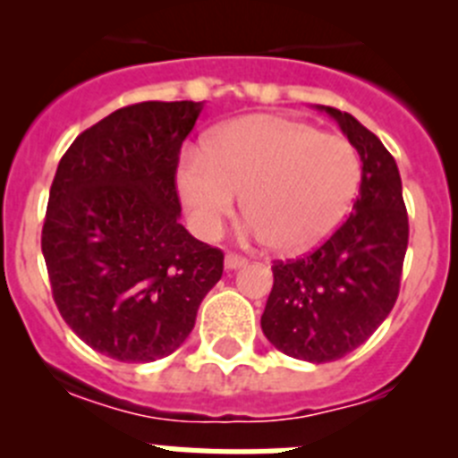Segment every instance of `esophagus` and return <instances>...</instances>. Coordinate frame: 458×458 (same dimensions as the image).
I'll return each instance as SVG.
<instances>
[{
  "label": "esophagus",
  "mask_w": 458,
  "mask_h": 458,
  "mask_svg": "<svg viewBox=\"0 0 458 458\" xmlns=\"http://www.w3.org/2000/svg\"><path fill=\"white\" fill-rule=\"evenodd\" d=\"M248 264V259L245 257H241V254H233V252H229L225 257V266L229 270H236V268H242V266Z\"/></svg>",
  "instance_id": "1"
}]
</instances>
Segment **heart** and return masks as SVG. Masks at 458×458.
Segmentation results:
<instances>
[{
  "mask_svg": "<svg viewBox=\"0 0 458 458\" xmlns=\"http://www.w3.org/2000/svg\"><path fill=\"white\" fill-rule=\"evenodd\" d=\"M360 181L362 160L349 140L275 114L229 121L206 140L204 156L188 153L176 172L197 233L216 238L242 194L250 232L277 254L321 245L353 206Z\"/></svg>",
  "mask_w": 458,
  "mask_h": 458,
  "instance_id": "obj_1",
  "label": "heart"
}]
</instances>
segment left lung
Segmentation results:
<instances>
[{
	"label": "left lung",
	"mask_w": 458,
	"mask_h": 458,
	"mask_svg": "<svg viewBox=\"0 0 458 458\" xmlns=\"http://www.w3.org/2000/svg\"><path fill=\"white\" fill-rule=\"evenodd\" d=\"M360 153L353 213L311 254L273 266L261 330L275 349L305 362H333L386 321L399 295L408 248L402 176L383 141L349 112L318 105Z\"/></svg>",
	"instance_id": "obj_1"
}]
</instances>
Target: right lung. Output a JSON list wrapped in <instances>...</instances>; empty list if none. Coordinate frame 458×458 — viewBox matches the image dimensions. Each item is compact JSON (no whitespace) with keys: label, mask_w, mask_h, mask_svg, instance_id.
<instances>
[{"label":"right lung","mask_w":458,"mask_h":458,"mask_svg":"<svg viewBox=\"0 0 458 458\" xmlns=\"http://www.w3.org/2000/svg\"><path fill=\"white\" fill-rule=\"evenodd\" d=\"M204 103H137L78 135L56 167L40 248L71 330L119 362H153L192 333L225 254L179 222L181 144Z\"/></svg>","instance_id":"add662e5"}]
</instances>
